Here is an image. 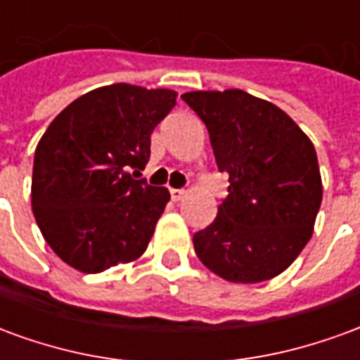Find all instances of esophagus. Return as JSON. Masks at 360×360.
Returning a JSON list of instances; mask_svg holds the SVG:
<instances>
[{
	"instance_id": "esophagus-1",
	"label": "esophagus",
	"mask_w": 360,
	"mask_h": 360,
	"mask_svg": "<svg viewBox=\"0 0 360 360\" xmlns=\"http://www.w3.org/2000/svg\"><path fill=\"white\" fill-rule=\"evenodd\" d=\"M169 195H172L173 200H181L185 196V191L183 188H169Z\"/></svg>"
}]
</instances>
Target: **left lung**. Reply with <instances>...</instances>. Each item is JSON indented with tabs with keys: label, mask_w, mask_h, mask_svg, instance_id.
Returning <instances> with one entry per match:
<instances>
[{
	"label": "left lung",
	"mask_w": 360,
	"mask_h": 360,
	"mask_svg": "<svg viewBox=\"0 0 360 360\" xmlns=\"http://www.w3.org/2000/svg\"><path fill=\"white\" fill-rule=\"evenodd\" d=\"M200 117L219 172L218 216L193 237L196 257L233 283L276 278L309 243L322 202L316 150L278 105L243 90L181 96Z\"/></svg>",
	"instance_id": "1"
}]
</instances>
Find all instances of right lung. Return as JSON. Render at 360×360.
<instances>
[{
	"label": "right lung",
	"mask_w": 360,
	"mask_h": 360,
	"mask_svg": "<svg viewBox=\"0 0 360 360\" xmlns=\"http://www.w3.org/2000/svg\"><path fill=\"white\" fill-rule=\"evenodd\" d=\"M175 100L173 90L119 82L77 98L46 129L34 152L32 212L75 270H110L148 247L169 191L136 177Z\"/></svg>",
	"instance_id": "1"
}]
</instances>
